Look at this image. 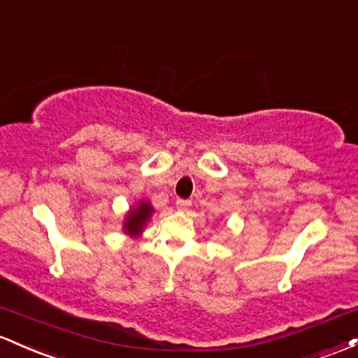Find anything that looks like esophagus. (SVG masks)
<instances>
[{
	"mask_svg": "<svg viewBox=\"0 0 358 358\" xmlns=\"http://www.w3.org/2000/svg\"><path fill=\"white\" fill-rule=\"evenodd\" d=\"M176 206H178L179 211H187L191 208V201L179 198L178 201H176Z\"/></svg>",
	"mask_w": 358,
	"mask_h": 358,
	"instance_id": "obj_1",
	"label": "esophagus"
}]
</instances>
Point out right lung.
Returning <instances> with one entry per match:
<instances>
[{"instance_id": "obj_1", "label": "right lung", "mask_w": 358, "mask_h": 358, "mask_svg": "<svg viewBox=\"0 0 358 358\" xmlns=\"http://www.w3.org/2000/svg\"><path fill=\"white\" fill-rule=\"evenodd\" d=\"M152 215V206L148 203H140L136 206V210H131L130 215L127 216L125 222V230L130 235H136V233L142 231V228L145 227L147 220Z\"/></svg>"}]
</instances>
